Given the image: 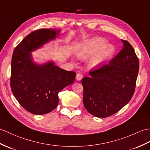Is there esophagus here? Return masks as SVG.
Here are the masks:
<instances>
[{
    "mask_svg": "<svg viewBox=\"0 0 150 150\" xmlns=\"http://www.w3.org/2000/svg\"><path fill=\"white\" fill-rule=\"evenodd\" d=\"M82 78H83V76H82V74H76V80H77L78 81H81V80L82 79Z\"/></svg>",
    "mask_w": 150,
    "mask_h": 150,
    "instance_id": "34e87169",
    "label": "esophagus"
}]
</instances>
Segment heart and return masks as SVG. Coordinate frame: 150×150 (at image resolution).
I'll return each mask as SVG.
<instances>
[{
  "mask_svg": "<svg viewBox=\"0 0 150 150\" xmlns=\"http://www.w3.org/2000/svg\"><path fill=\"white\" fill-rule=\"evenodd\" d=\"M106 43V40L102 37L88 38L77 44L75 53L81 59H86L93 54L89 59L90 65L94 68L99 67L109 60L115 52L113 45Z\"/></svg>",
  "mask_w": 150,
  "mask_h": 150,
  "instance_id": "heart-1",
  "label": "heart"
}]
</instances>
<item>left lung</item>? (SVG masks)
I'll return each instance as SVG.
<instances>
[{"instance_id":"left-lung-1","label":"left lung","mask_w":150,"mask_h":150,"mask_svg":"<svg viewBox=\"0 0 150 150\" xmlns=\"http://www.w3.org/2000/svg\"><path fill=\"white\" fill-rule=\"evenodd\" d=\"M123 47L109 63L89 72L82 79L83 102L86 109L97 117L116 113L130 102L135 88L139 59L134 48L121 40Z\"/></svg>"}]
</instances>
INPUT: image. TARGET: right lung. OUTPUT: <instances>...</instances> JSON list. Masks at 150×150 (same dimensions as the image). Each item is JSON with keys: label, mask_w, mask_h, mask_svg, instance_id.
Instances as JSON below:
<instances>
[{"label": "right lung", "mask_w": 150, "mask_h": 150, "mask_svg": "<svg viewBox=\"0 0 150 150\" xmlns=\"http://www.w3.org/2000/svg\"><path fill=\"white\" fill-rule=\"evenodd\" d=\"M61 29H42L31 33L14 50L11 88L14 96L28 112L36 115L50 112L58 105V93L74 83L76 73L55 65L34 61L31 52L58 38Z\"/></svg>", "instance_id": "right-lung-1"}]
</instances>
